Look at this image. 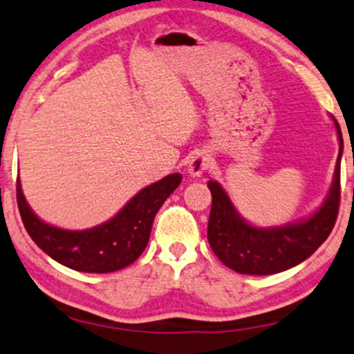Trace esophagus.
<instances>
[{"label":"esophagus","instance_id":"obj_1","mask_svg":"<svg viewBox=\"0 0 354 354\" xmlns=\"http://www.w3.org/2000/svg\"><path fill=\"white\" fill-rule=\"evenodd\" d=\"M212 163L209 153L207 151H194L193 156L189 158L188 163V173L191 176H201V174L209 168Z\"/></svg>","mask_w":354,"mask_h":354}]
</instances>
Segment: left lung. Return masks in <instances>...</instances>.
I'll return each mask as SVG.
<instances>
[{"mask_svg":"<svg viewBox=\"0 0 354 354\" xmlns=\"http://www.w3.org/2000/svg\"><path fill=\"white\" fill-rule=\"evenodd\" d=\"M335 127L338 131L339 155L336 161L333 185L320 209L301 223L269 229L247 224L219 183H207L212 194L207 241L212 252L218 255L224 266L239 274H279L299 266L326 241L338 218L339 198H342L339 160H342L343 136L336 120Z\"/></svg>","mask_w":354,"mask_h":354,"instance_id":"obj_1","label":"left lung"}]
</instances>
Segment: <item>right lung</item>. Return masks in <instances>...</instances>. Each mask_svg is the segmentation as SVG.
<instances>
[{"mask_svg": "<svg viewBox=\"0 0 354 354\" xmlns=\"http://www.w3.org/2000/svg\"><path fill=\"white\" fill-rule=\"evenodd\" d=\"M180 183V173L153 183L131 198L115 218L85 231H66L42 223L28 206L19 180L16 199L28 234L49 257L72 270L109 274L130 266L142 255L156 212Z\"/></svg>", "mask_w": 354, "mask_h": 354, "instance_id": "add662e5", "label": "right lung"}]
</instances>
